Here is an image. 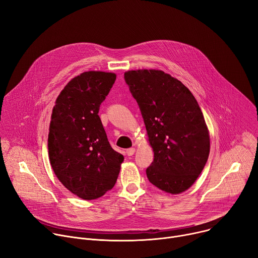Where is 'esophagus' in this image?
<instances>
[{
    "label": "esophagus",
    "mask_w": 258,
    "mask_h": 258,
    "mask_svg": "<svg viewBox=\"0 0 258 258\" xmlns=\"http://www.w3.org/2000/svg\"><path fill=\"white\" fill-rule=\"evenodd\" d=\"M135 150H136V149H135V148H133V147H132V148H128V149H126V154H127L128 157L133 156V154L135 153Z\"/></svg>",
    "instance_id": "34e87169"
}]
</instances>
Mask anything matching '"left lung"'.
I'll list each match as a JSON object with an SVG mask.
<instances>
[{"mask_svg":"<svg viewBox=\"0 0 258 258\" xmlns=\"http://www.w3.org/2000/svg\"><path fill=\"white\" fill-rule=\"evenodd\" d=\"M124 80L140 108L154 159L148 180L179 194L208 162L210 135L197 100L185 86L162 71H130Z\"/></svg>","mask_w":258,"mask_h":258,"instance_id":"obj_1","label":"left lung"}]
</instances>
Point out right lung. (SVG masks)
I'll list each match as a JSON object with an SVG mask.
<instances>
[{
    "instance_id": "add662e5",
    "label": "right lung",
    "mask_w": 258,
    "mask_h": 258,
    "mask_svg": "<svg viewBox=\"0 0 258 258\" xmlns=\"http://www.w3.org/2000/svg\"><path fill=\"white\" fill-rule=\"evenodd\" d=\"M115 80L112 73H83L65 86L51 114L47 140L51 168L67 190L82 199H96L110 191L123 162L98 116Z\"/></svg>"
}]
</instances>
